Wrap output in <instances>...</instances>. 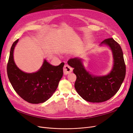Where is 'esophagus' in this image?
<instances>
[{"instance_id": "34e87169", "label": "esophagus", "mask_w": 133, "mask_h": 133, "mask_svg": "<svg viewBox=\"0 0 133 133\" xmlns=\"http://www.w3.org/2000/svg\"><path fill=\"white\" fill-rule=\"evenodd\" d=\"M72 72V68L68 65H65L63 67V73L65 75H68Z\"/></svg>"}]
</instances>
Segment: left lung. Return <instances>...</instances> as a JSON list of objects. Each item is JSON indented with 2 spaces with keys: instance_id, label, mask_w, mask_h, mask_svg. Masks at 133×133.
Listing matches in <instances>:
<instances>
[{
  "instance_id": "obj_1",
  "label": "left lung",
  "mask_w": 133,
  "mask_h": 133,
  "mask_svg": "<svg viewBox=\"0 0 133 133\" xmlns=\"http://www.w3.org/2000/svg\"><path fill=\"white\" fill-rule=\"evenodd\" d=\"M105 44L112 50L114 59L112 69L109 75L95 76L90 75L85 69L82 59L78 57L70 58L68 64L74 68L73 73L77 79L75 89L83 99L91 102H102L114 96L123 82L126 67L122 48L113 38L106 39L100 45Z\"/></svg>"
}]
</instances>
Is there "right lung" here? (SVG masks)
Listing matches in <instances>:
<instances>
[{
  "label": "right lung",
  "mask_w": 133,
  "mask_h": 133,
  "mask_svg": "<svg viewBox=\"0 0 133 133\" xmlns=\"http://www.w3.org/2000/svg\"><path fill=\"white\" fill-rule=\"evenodd\" d=\"M17 39L11 48L7 65L9 79L17 94L22 99L31 104H40L48 100L55 91L63 76L62 62L58 66L50 65L44 60L38 71L28 73L20 70L14 60L15 46Z\"/></svg>",
  "instance_id": "1"
}]
</instances>
